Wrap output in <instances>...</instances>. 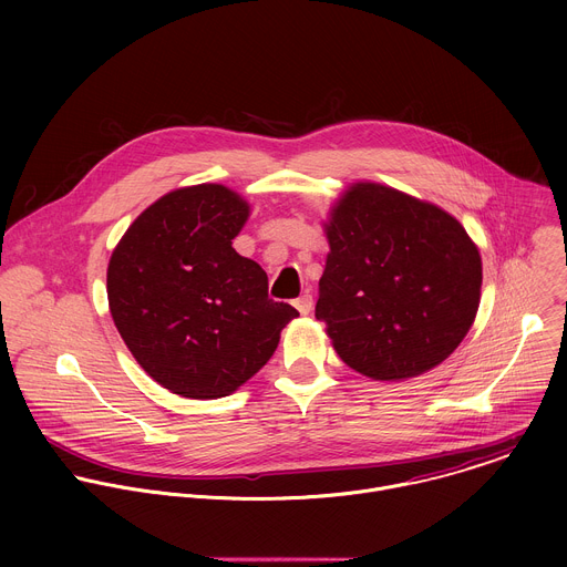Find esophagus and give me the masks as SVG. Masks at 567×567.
<instances>
[{
    "label": "esophagus",
    "mask_w": 567,
    "mask_h": 567,
    "mask_svg": "<svg viewBox=\"0 0 567 567\" xmlns=\"http://www.w3.org/2000/svg\"><path fill=\"white\" fill-rule=\"evenodd\" d=\"M293 305H296V309H298L300 313H309V311H311V307H313V298H311V293H309V291H305L300 298H296V300H293Z\"/></svg>",
    "instance_id": "1"
}]
</instances>
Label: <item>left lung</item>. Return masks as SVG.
Returning <instances> with one entry per match:
<instances>
[{"instance_id": "1", "label": "left lung", "mask_w": 567, "mask_h": 567, "mask_svg": "<svg viewBox=\"0 0 567 567\" xmlns=\"http://www.w3.org/2000/svg\"><path fill=\"white\" fill-rule=\"evenodd\" d=\"M316 318L339 357L377 381L417 377L466 337L482 262L442 208L379 184H357L332 210Z\"/></svg>"}]
</instances>
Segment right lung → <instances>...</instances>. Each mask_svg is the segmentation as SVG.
Here are the masks:
<instances>
[{"label":"right lung","instance_id":"right-lung-1","mask_svg":"<svg viewBox=\"0 0 567 567\" xmlns=\"http://www.w3.org/2000/svg\"><path fill=\"white\" fill-rule=\"evenodd\" d=\"M249 204L219 184L179 188L145 208L107 269L114 326L141 368L188 399L251 379L298 311L269 298L265 269L235 254Z\"/></svg>","mask_w":567,"mask_h":567}]
</instances>
